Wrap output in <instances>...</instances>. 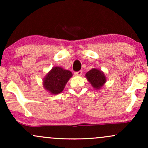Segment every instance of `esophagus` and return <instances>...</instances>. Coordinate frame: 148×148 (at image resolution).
<instances>
[{"instance_id":"esophagus-1","label":"esophagus","mask_w":148,"mask_h":148,"mask_svg":"<svg viewBox=\"0 0 148 148\" xmlns=\"http://www.w3.org/2000/svg\"><path fill=\"white\" fill-rule=\"evenodd\" d=\"M83 73V71L82 70H80L79 72H74V74H75L76 76H81V74H82Z\"/></svg>"}]
</instances>
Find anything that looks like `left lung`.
Segmentation results:
<instances>
[{
  "label": "left lung",
  "instance_id": "left-lung-1",
  "mask_svg": "<svg viewBox=\"0 0 148 148\" xmlns=\"http://www.w3.org/2000/svg\"><path fill=\"white\" fill-rule=\"evenodd\" d=\"M87 79L90 84L95 89H99L102 87L106 82V76L104 74L97 69H92L86 73V74Z\"/></svg>",
  "mask_w": 148,
  "mask_h": 148
}]
</instances>
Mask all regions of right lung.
I'll return each mask as SVG.
<instances>
[{
    "instance_id": "1",
    "label": "right lung",
    "mask_w": 148,
    "mask_h": 148,
    "mask_svg": "<svg viewBox=\"0 0 148 148\" xmlns=\"http://www.w3.org/2000/svg\"><path fill=\"white\" fill-rule=\"evenodd\" d=\"M72 76V72L69 70H65L60 67H55L46 76L43 86L51 94H58L63 90L66 84Z\"/></svg>"
}]
</instances>
